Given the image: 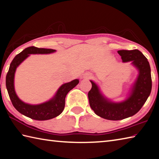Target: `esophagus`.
Listing matches in <instances>:
<instances>
[{"mask_svg":"<svg viewBox=\"0 0 159 159\" xmlns=\"http://www.w3.org/2000/svg\"><path fill=\"white\" fill-rule=\"evenodd\" d=\"M83 78L86 79H90V78H92V74L90 73H85L84 74V76H83Z\"/></svg>","mask_w":159,"mask_h":159,"instance_id":"esophagus-1","label":"esophagus"}]
</instances>
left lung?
Returning <instances> with one entry per match:
<instances>
[{
	"label": "left lung",
	"mask_w": 159,
	"mask_h": 159,
	"mask_svg": "<svg viewBox=\"0 0 159 159\" xmlns=\"http://www.w3.org/2000/svg\"><path fill=\"white\" fill-rule=\"evenodd\" d=\"M117 53L123 62H131L138 71L126 99L120 102L110 100L93 80H90L92 88L88 92L89 106L95 114L109 120H121L136 114L145 104L152 90L151 69L146 57L138 49L120 50Z\"/></svg>",
	"instance_id": "obj_1"
}]
</instances>
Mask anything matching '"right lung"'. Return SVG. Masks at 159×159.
Wrapping results in <instances>:
<instances>
[{"instance_id":"right-lung-1","label":"right lung","mask_w":159,"mask_h":159,"mask_svg":"<svg viewBox=\"0 0 159 159\" xmlns=\"http://www.w3.org/2000/svg\"><path fill=\"white\" fill-rule=\"evenodd\" d=\"M56 51L51 48H39L30 47L14 57L10 65L6 76V88L14 107L20 113L35 120H48L62 113L65 108L66 95L71 89L79 84V80L74 79L71 82L62 84L51 99L39 104H30L23 102L17 96L14 89V75L16 68L30 56V54H50Z\"/></svg>"}]
</instances>
